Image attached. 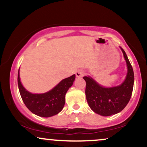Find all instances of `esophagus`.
Wrapping results in <instances>:
<instances>
[{"mask_svg":"<svg viewBox=\"0 0 147 147\" xmlns=\"http://www.w3.org/2000/svg\"><path fill=\"white\" fill-rule=\"evenodd\" d=\"M84 74H85V72H84L83 70H79L76 72V76H77V77H78V78H82V77H83Z\"/></svg>","mask_w":147,"mask_h":147,"instance_id":"obj_1","label":"esophagus"}]
</instances>
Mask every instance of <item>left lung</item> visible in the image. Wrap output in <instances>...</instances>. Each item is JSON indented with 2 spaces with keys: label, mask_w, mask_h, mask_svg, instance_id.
<instances>
[{
  "label": "left lung",
  "mask_w": 147,
  "mask_h": 147,
  "mask_svg": "<svg viewBox=\"0 0 147 147\" xmlns=\"http://www.w3.org/2000/svg\"><path fill=\"white\" fill-rule=\"evenodd\" d=\"M122 50L127 67V73L122 84L112 87H105L90 76H85L86 83V97L91 110L102 116H110L121 112L129 103L134 84L133 68L124 50Z\"/></svg>",
  "instance_id": "left-lung-1"
}]
</instances>
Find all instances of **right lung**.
<instances>
[{
	"label": "right lung",
	"mask_w": 147,
	"mask_h": 147,
	"mask_svg": "<svg viewBox=\"0 0 147 147\" xmlns=\"http://www.w3.org/2000/svg\"><path fill=\"white\" fill-rule=\"evenodd\" d=\"M20 70V68H19ZM18 72V85L23 102L34 114L43 117L57 115L63 109L65 94L75 82V75L62 79L53 88L44 93H32L25 88Z\"/></svg>",
	"instance_id": "obj_1"
}]
</instances>
